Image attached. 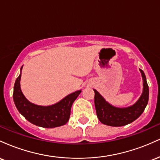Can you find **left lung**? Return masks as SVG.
Here are the masks:
<instances>
[{"label":"left lung","instance_id":"left-lung-1","mask_svg":"<svg viewBox=\"0 0 160 160\" xmlns=\"http://www.w3.org/2000/svg\"><path fill=\"white\" fill-rule=\"evenodd\" d=\"M143 79V92L133 105L128 108H116L106 102L98 91L95 92V106L96 114L102 123L110 126H126L138 118L144 111L149 98V87L144 71L140 69Z\"/></svg>","mask_w":160,"mask_h":160}]
</instances>
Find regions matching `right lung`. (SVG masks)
<instances>
[{
    "label": "right lung",
    "instance_id": "right-lung-1",
    "mask_svg": "<svg viewBox=\"0 0 160 160\" xmlns=\"http://www.w3.org/2000/svg\"><path fill=\"white\" fill-rule=\"evenodd\" d=\"M22 67L21 68V71ZM21 73L14 84L13 101L17 110L28 121L43 128H55L66 124L71 114V106L81 90L71 93L58 103L50 106H40L31 103L24 96L20 88Z\"/></svg>",
    "mask_w": 160,
    "mask_h": 160
}]
</instances>
